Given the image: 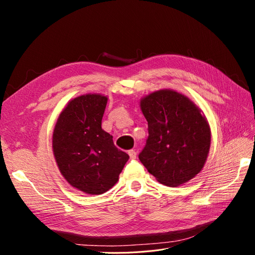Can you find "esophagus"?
I'll list each match as a JSON object with an SVG mask.
<instances>
[{"mask_svg":"<svg viewBox=\"0 0 255 255\" xmlns=\"http://www.w3.org/2000/svg\"><path fill=\"white\" fill-rule=\"evenodd\" d=\"M128 155H129V158H130V159H135V158H136V155H137V153H136V151H135L134 149H132V150L128 151Z\"/></svg>","mask_w":255,"mask_h":255,"instance_id":"obj_1","label":"esophagus"}]
</instances>
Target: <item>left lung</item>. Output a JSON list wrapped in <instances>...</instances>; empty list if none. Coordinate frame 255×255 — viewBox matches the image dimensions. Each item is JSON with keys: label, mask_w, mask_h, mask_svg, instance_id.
Returning a JSON list of instances; mask_svg holds the SVG:
<instances>
[{"label": "left lung", "mask_w": 255, "mask_h": 255, "mask_svg": "<svg viewBox=\"0 0 255 255\" xmlns=\"http://www.w3.org/2000/svg\"><path fill=\"white\" fill-rule=\"evenodd\" d=\"M148 139L140 161L156 180L176 187L195 177L205 164L211 129L201 111L173 90H159L140 101Z\"/></svg>", "instance_id": "left-lung-1"}]
</instances>
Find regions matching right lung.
I'll list each match as a JSON object with an SVG mask.
<instances>
[{"mask_svg": "<svg viewBox=\"0 0 255 255\" xmlns=\"http://www.w3.org/2000/svg\"><path fill=\"white\" fill-rule=\"evenodd\" d=\"M106 103V97L96 94L73 99L53 132V152L61 174L85 194L101 195L111 189L129 158L102 129Z\"/></svg>", "mask_w": 255, "mask_h": 255, "instance_id": "1", "label": "right lung"}]
</instances>
